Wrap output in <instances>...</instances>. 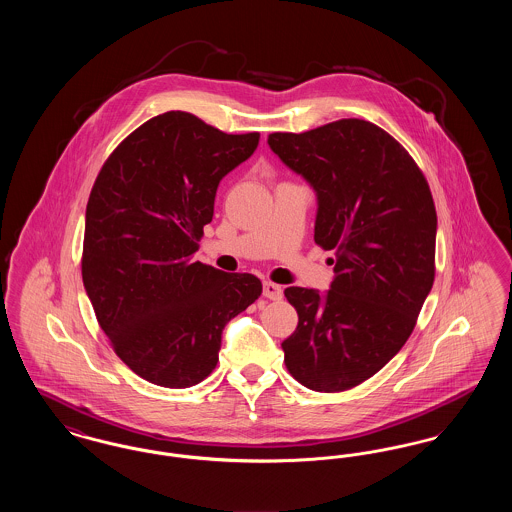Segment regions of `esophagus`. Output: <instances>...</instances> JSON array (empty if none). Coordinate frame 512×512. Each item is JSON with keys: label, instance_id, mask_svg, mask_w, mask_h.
<instances>
[{"label": "esophagus", "instance_id": "34e87169", "mask_svg": "<svg viewBox=\"0 0 512 512\" xmlns=\"http://www.w3.org/2000/svg\"><path fill=\"white\" fill-rule=\"evenodd\" d=\"M263 295H265L267 299L278 301V299L284 297V290H282V286H278V284H274V282H265V284H263Z\"/></svg>", "mask_w": 512, "mask_h": 512}]
</instances>
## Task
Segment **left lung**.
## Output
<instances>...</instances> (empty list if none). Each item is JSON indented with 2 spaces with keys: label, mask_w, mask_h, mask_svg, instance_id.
I'll return each instance as SVG.
<instances>
[{
  "label": "left lung",
  "mask_w": 512,
  "mask_h": 512,
  "mask_svg": "<svg viewBox=\"0 0 512 512\" xmlns=\"http://www.w3.org/2000/svg\"><path fill=\"white\" fill-rule=\"evenodd\" d=\"M268 146L317 192L315 242L336 255L328 293L284 290L299 317L284 363L309 390H351L399 353L432 290L430 186L405 147L361 119L272 132Z\"/></svg>",
  "instance_id": "obj_1"
}]
</instances>
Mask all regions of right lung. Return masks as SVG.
<instances>
[{
  "label": "right lung",
  "mask_w": 512,
  "mask_h": 512,
  "mask_svg": "<svg viewBox=\"0 0 512 512\" xmlns=\"http://www.w3.org/2000/svg\"><path fill=\"white\" fill-rule=\"evenodd\" d=\"M257 144L259 132L226 134L169 111L128 134L94 182L82 282L113 351L155 386L205 380L226 322L263 292L253 274L194 261L222 176Z\"/></svg>",
  "instance_id": "add662e5"
}]
</instances>
